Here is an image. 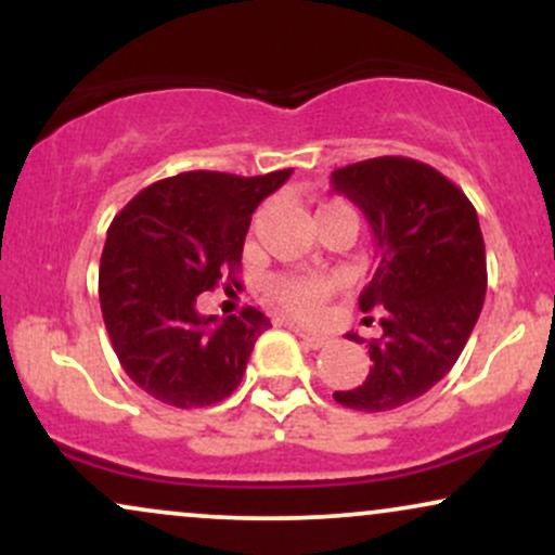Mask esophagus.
<instances>
[{"mask_svg": "<svg viewBox=\"0 0 555 555\" xmlns=\"http://www.w3.org/2000/svg\"><path fill=\"white\" fill-rule=\"evenodd\" d=\"M295 334H297L299 339H302L305 344H308V347H313V349H321V347H326V344H328L326 336H321V334H310V331L295 328Z\"/></svg>", "mask_w": 555, "mask_h": 555, "instance_id": "1", "label": "esophagus"}]
</instances>
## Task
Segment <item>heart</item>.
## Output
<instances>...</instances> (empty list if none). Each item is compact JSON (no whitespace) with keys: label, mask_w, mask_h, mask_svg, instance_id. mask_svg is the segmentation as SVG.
Segmentation results:
<instances>
[{"label":"heart","mask_w":555,"mask_h":555,"mask_svg":"<svg viewBox=\"0 0 555 555\" xmlns=\"http://www.w3.org/2000/svg\"><path fill=\"white\" fill-rule=\"evenodd\" d=\"M331 208H349L347 203H326L318 208L315 216L331 211ZM352 211V208H349ZM334 295V282L318 273H276L266 282V297L273 308L297 318V321H315L326 310L328 297Z\"/></svg>","instance_id":"1"}]
</instances>
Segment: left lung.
I'll return each instance as SVG.
<instances>
[{
  "label": "left lung",
  "mask_w": 555,
  "mask_h": 555,
  "mask_svg": "<svg viewBox=\"0 0 555 555\" xmlns=\"http://www.w3.org/2000/svg\"><path fill=\"white\" fill-rule=\"evenodd\" d=\"M331 182L373 229L378 266L360 310H378L384 328L367 341V378L334 399L358 412L397 410L454 367L480 318L488 289L480 221L454 182L415 158H367L331 171Z\"/></svg>",
  "instance_id": "1"
}]
</instances>
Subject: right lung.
<instances>
[{"label":"right lung","mask_w":555,"mask_h":555,"mask_svg":"<svg viewBox=\"0 0 555 555\" xmlns=\"http://www.w3.org/2000/svg\"><path fill=\"white\" fill-rule=\"evenodd\" d=\"M289 175L182 171L140 190L114 216L101 253V313L119 365L149 397L193 410L240 386L271 321L256 308L219 321L195 302L219 282L240 286L253 211Z\"/></svg>","instance_id":"obj_1"}]
</instances>
